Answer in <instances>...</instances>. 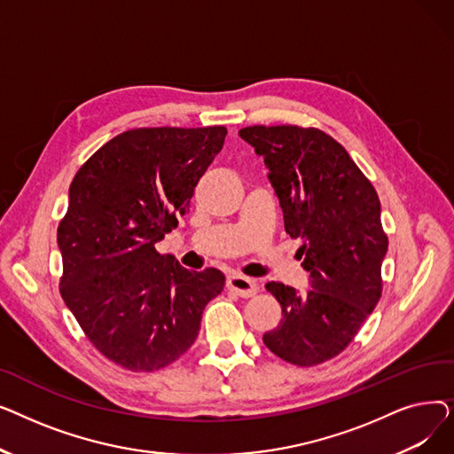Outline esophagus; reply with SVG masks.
Masks as SVG:
<instances>
[{
    "mask_svg": "<svg viewBox=\"0 0 454 454\" xmlns=\"http://www.w3.org/2000/svg\"><path fill=\"white\" fill-rule=\"evenodd\" d=\"M228 289L233 291L235 294H239L241 298H250L257 293V283L247 276H241V274H233L228 278L226 281Z\"/></svg>",
    "mask_w": 454,
    "mask_h": 454,
    "instance_id": "34e87169",
    "label": "esophagus"
}]
</instances>
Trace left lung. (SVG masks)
I'll use <instances>...</instances> for the list:
<instances>
[{"mask_svg": "<svg viewBox=\"0 0 454 454\" xmlns=\"http://www.w3.org/2000/svg\"><path fill=\"white\" fill-rule=\"evenodd\" d=\"M239 136L263 156L285 231L300 239L296 255L311 274L305 294L267 283L283 320L263 342L291 364H322L349 346L383 293L388 237L377 191L340 143L320 129L255 125Z\"/></svg>", "mask_w": 454, "mask_h": 454, "instance_id": "left-lung-1", "label": "left lung"}]
</instances>
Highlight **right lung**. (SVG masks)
I'll return each mask as SVG.
<instances>
[{
    "mask_svg": "<svg viewBox=\"0 0 454 454\" xmlns=\"http://www.w3.org/2000/svg\"><path fill=\"white\" fill-rule=\"evenodd\" d=\"M224 137L226 127L132 129L71 180L57 230L60 296L95 349L129 372L180 359L224 289L221 270H187L154 248L187 213Z\"/></svg>",
    "mask_w": 454,
    "mask_h": 454,
    "instance_id": "right-lung-1",
    "label": "right lung"
}]
</instances>
